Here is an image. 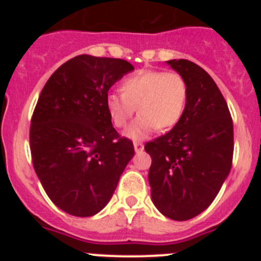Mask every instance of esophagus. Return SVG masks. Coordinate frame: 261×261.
<instances>
[{
	"label": "esophagus",
	"instance_id": "obj_1",
	"mask_svg": "<svg viewBox=\"0 0 261 261\" xmlns=\"http://www.w3.org/2000/svg\"><path fill=\"white\" fill-rule=\"evenodd\" d=\"M133 146H135L136 153L144 150V145H142V142H140V141H135V142H133Z\"/></svg>",
	"mask_w": 261,
	"mask_h": 261
}]
</instances>
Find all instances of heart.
Here are the masks:
<instances>
[{"instance_id":"b5f03b06","label":"heart","mask_w":261,"mask_h":261,"mask_svg":"<svg viewBox=\"0 0 261 261\" xmlns=\"http://www.w3.org/2000/svg\"><path fill=\"white\" fill-rule=\"evenodd\" d=\"M188 100V84L177 71L141 70L125 78L121 94L106 96L108 116L116 128H123L133 116L137 106L138 116L125 136L141 140L154 129L168 130L179 123Z\"/></svg>"}]
</instances>
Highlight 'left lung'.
Masks as SVG:
<instances>
[{
    "label": "left lung",
    "mask_w": 261,
    "mask_h": 261,
    "mask_svg": "<svg viewBox=\"0 0 261 261\" xmlns=\"http://www.w3.org/2000/svg\"><path fill=\"white\" fill-rule=\"evenodd\" d=\"M188 84V100L179 123L145 144L151 156V200L163 216L191 220L213 202L231 168L232 119L211 75L195 62L170 60Z\"/></svg>",
    "instance_id": "obj_1"
}]
</instances>
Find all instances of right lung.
Listing matches in <instances>:
<instances>
[{"instance_id":"obj_1","label":"right lung","mask_w":261,"mask_h":261,"mask_svg":"<svg viewBox=\"0 0 261 261\" xmlns=\"http://www.w3.org/2000/svg\"><path fill=\"white\" fill-rule=\"evenodd\" d=\"M133 69L125 60L80 55L41 90L30 126L32 163L48 197L70 216L102 211L135 154L106 108L108 90Z\"/></svg>"}]
</instances>
